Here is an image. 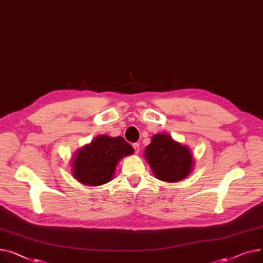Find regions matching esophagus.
<instances>
[{"mask_svg": "<svg viewBox=\"0 0 263 263\" xmlns=\"http://www.w3.org/2000/svg\"><path fill=\"white\" fill-rule=\"evenodd\" d=\"M133 146H134L135 153H136V154H139V152H140V144H139V143H134Z\"/></svg>", "mask_w": 263, "mask_h": 263, "instance_id": "1", "label": "esophagus"}]
</instances>
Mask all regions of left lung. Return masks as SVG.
<instances>
[{"instance_id": "left-lung-1", "label": "left lung", "mask_w": 263, "mask_h": 263, "mask_svg": "<svg viewBox=\"0 0 263 263\" xmlns=\"http://www.w3.org/2000/svg\"><path fill=\"white\" fill-rule=\"evenodd\" d=\"M153 174L159 180L177 182L186 178L194 168L193 153L168 134H156L144 149Z\"/></svg>"}]
</instances>
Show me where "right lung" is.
Returning a JSON list of instances; mask_svg holds the SVG:
<instances>
[{
	"mask_svg": "<svg viewBox=\"0 0 263 263\" xmlns=\"http://www.w3.org/2000/svg\"><path fill=\"white\" fill-rule=\"evenodd\" d=\"M134 152L123 137L99 135L75 152L71 160V174L86 186H101L114 178L119 161L133 155Z\"/></svg>",
	"mask_w": 263,
	"mask_h": 263,
	"instance_id": "right-lung-1",
	"label": "right lung"
}]
</instances>
